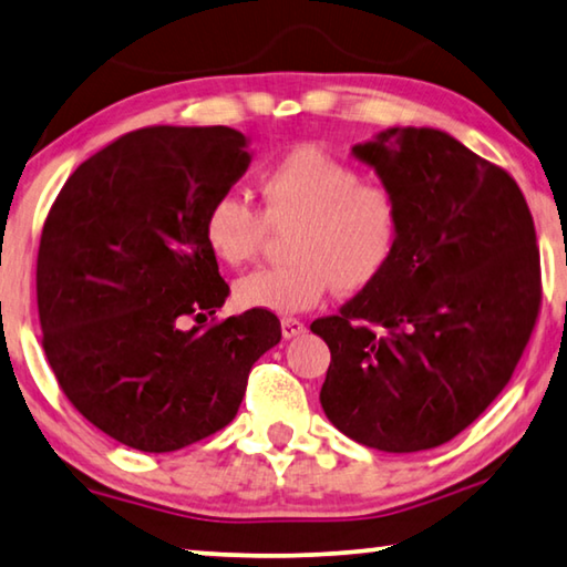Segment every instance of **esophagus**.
<instances>
[{"label":"esophagus","mask_w":567,"mask_h":567,"mask_svg":"<svg viewBox=\"0 0 567 567\" xmlns=\"http://www.w3.org/2000/svg\"><path fill=\"white\" fill-rule=\"evenodd\" d=\"M303 331H306L303 321L291 319V317L281 319V333H284V339H293V337H299V333H303Z\"/></svg>","instance_id":"1"}]
</instances>
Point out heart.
Masks as SVG:
<instances>
[{
    "label": "heart",
    "mask_w": 567,
    "mask_h": 567,
    "mask_svg": "<svg viewBox=\"0 0 567 567\" xmlns=\"http://www.w3.org/2000/svg\"><path fill=\"white\" fill-rule=\"evenodd\" d=\"M264 213L236 193H223L206 213V240L218 261L238 266L256 256L268 223H289L284 264L256 268L234 284L244 309L293 313L317 306L329 289L354 293L392 261L399 238L394 190L359 178L354 165L293 147L258 178Z\"/></svg>",
    "instance_id": "heart-1"
}]
</instances>
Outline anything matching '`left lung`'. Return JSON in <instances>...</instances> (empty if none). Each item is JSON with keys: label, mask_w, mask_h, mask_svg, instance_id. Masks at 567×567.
I'll list each match as a JSON object with an SVG mask.
<instances>
[{"label": "left lung", "mask_w": 567, "mask_h": 567, "mask_svg": "<svg viewBox=\"0 0 567 567\" xmlns=\"http://www.w3.org/2000/svg\"><path fill=\"white\" fill-rule=\"evenodd\" d=\"M399 203L392 261L317 319L329 422L382 452L450 442L495 402L540 311V250L517 183L437 127L351 147Z\"/></svg>", "instance_id": "obj_1"}]
</instances>
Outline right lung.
I'll list each match as a JSON object with an SVG mask.
<instances>
[{
	"mask_svg": "<svg viewBox=\"0 0 567 567\" xmlns=\"http://www.w3.org/2000/svg\"><path fill=\"white\" fill-rule=\"evenodd\" d=\"M248 165L234 127H141L87 157L44 220V354L74 410L127 447L173 452L223 430L281 341L266 309L200 323L228 296L203 223Z\"/></svg>",
	"mask_w": 567,
	"mask_h": 567,
	"instance_id": "1",
	"label": "right lung"
}]
</instances>
